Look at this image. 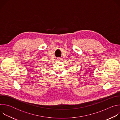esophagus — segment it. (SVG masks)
Segmentation results:
<instances>
[{
    "instance_id": "esophagus-1",
    "label": "esophagus",
    "mask_w": 120,
    "mask_h": 120,
    "mask_svg": "<svg viewBox=\"0 0 120 120\" xmlns=\"http://www.w3.org/2000/svg\"><path fill=\"white\" fill-rule=\"evenodd\" d=\"M61 58H57V61H59V60H61Z\"/></svg>"
}]
</instances>
